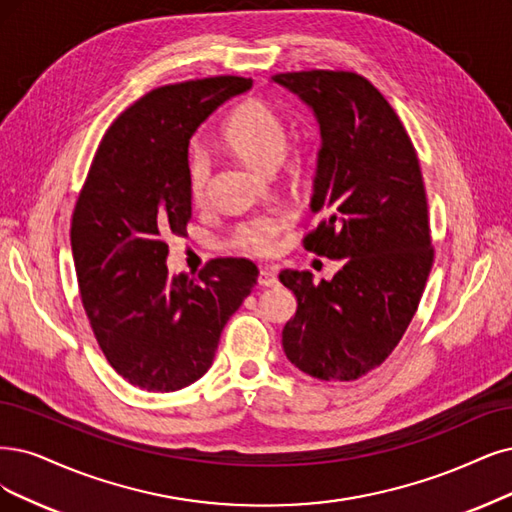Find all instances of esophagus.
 Listing matches in <instances>:
<instances>
[{
    "label": "esophagus",
    "mask_w": 512,
    "mask_h": 512,
    "mask_svg": "<svg viewBox=\"0 0 512 512\" xmlns=\"http://www.w3.org/2000/svg\"><path fill=\"white\" fill-rule=\"evenodd\" d=\"M257 280H259V285H261V287H266V289H274V287H278V285H280L276 272H272V270H261Z\"/></svg>",
    "instance_id": "esophagus-1"
}]
</instances>
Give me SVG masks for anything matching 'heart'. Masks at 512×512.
<instances>
[{"instance_id":"b5f03b06","label":"heart","mask_w":512,"mask_h":512,"mask_svg":"<svg viewBox=\"0 0 512 512\" xmlns=\"http://www.w3.org/2000/svg\"><path fill=\"white\" fill-rule=\"evenodd\" d=\"M223 141L234 154L257 168L272 170L282 162L289 179H299L306 173L308 151L304 147L287 149L289 128L285 118L263 101L242 103L223 126ZM211 181V160L202 147H194L187 158V187L194 202H202ZM289 225L287 213H261L242 219L230 236L236 251L251 257H266L274 253L280 232Z\"/></svg>"}]
</instances>
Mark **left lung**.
<instances>
[{
    "mask_svg": "<svg viewBox=\"0 0 512 512\" xmlns=\"http://www.w3.org/2000/svg\"><path fill=\"white\" fill-rule=\"evenodd\" d=\"M320 126L306 251L344 259L331 280L282 270L297 297L282 348L325 382L380 367L418 310L432 268L428 202L415 147L384 94L354 71L278 73Z\"/></svg>",
    "mask_w": 512,
    "mask_h": 512,
    "instance_id": "8db88e82",
    "label": "left lung"
}]
</instances>
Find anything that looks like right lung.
<instances>
[{"label": "right lung", "mask_w": 512, "mask_h": 512, "mask_svg": "<svg viewBox=\"0 0 512 512\" xmlns=\"http://www.w3.org/2000/svg\"><path fill=\"white\" fill-rule=\"evenodd\" d=\"M251 78L217 75L147 92L113 122L71 219L82 304L99 348L126 382L181 390L211 369L230 316L257 285L249 259H211L170 276V234L192 219L187 147L198 126Z\"/></svg>", "instance_id": "right-lung-1"}]
</instances>
